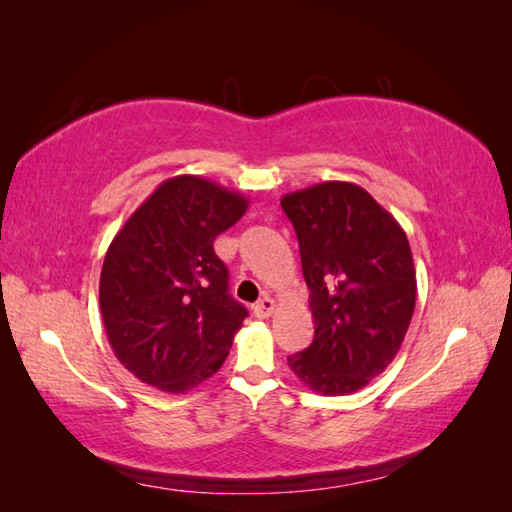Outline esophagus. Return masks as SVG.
I'll use <instances>...</instances> for the list:
<instances>
[{
    "label": "esophagus",
    "instance_id": "1",
    "mask_svg": "<svg viewBox=\"0 0 512 512\" xmlns=\"http://www.w3.org/2000/svg\"><path fill=\"white\" fill-rule=\"evenodd\" d=\"M253 312H255V317L257 319H268L270 314L275 312V301L270 299V297H264V299H259L255 306H253Z\"/></svg>",
    "mask_w": 512,
    "mask_h": 512
}]
</instances>
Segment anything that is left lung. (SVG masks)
I'll use <instances>...</instances> for the list:
<instances>
[{
  "label": "left lung",
  "mask_w": 512,
  "mask_h": 512,
  "mask_svg": "<svg viewBox=\"0 0 512 512\" xmlns=\"http://www.w3.org/2000/svg\"><path fill=\"white\" fill-rule=\"evenodd\" d=\"M310 288L314 339L288 365L323 396L365 387L394 361L416 308V268L402 226L363 187L321 182L286 193Z\"/></svg>",
  "instance_id": "obj_1"
}]
</instances>
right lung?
Returning a JSON list of instances; mask_svg holds the SVG:
<instances>
[{"label": "right lung", "instance_id": "1", "mask_svg": "<svg viewBox=\"0 0 512 512\" xmlns=\"http://www.w3.org/2000/svg\"><path fill=\"white\" fill-rule=\"evenodd\" d=\"M248 209L198 176L160 184L107 248L99 303L112 350L143 383L184 394L226 361L246 308L228 295L215 237Z\"/></svg>", "mask_w": 512, "mask_h": 512}]
</instances>
